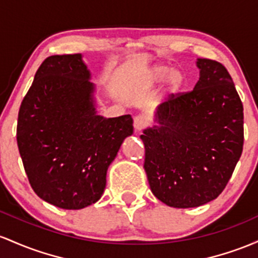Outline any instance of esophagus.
Returning <instances> with one entry per match:
<instances>
[{"label": "esophagus", "instance_id": "obj_1", "mask_svg": "<svg viewBox=\"0 0 258 258\" xmlns=\"http://www.w3.org/2000/svg\"><path fill=\"white\" fill-rule=\"evenodd\" d=\"M147 124H149V119H147V118L143 114H139L134 118V128L137 132L143 130L145 126L147 125Z\"/></svg>", "mask_w": 258, "mask_h": 258}]
</instances>
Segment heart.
<instances>
[{"mask_svg":"<svg viewBox=\"0 0 258 258\" xmlns=\"http://www.w3.org/2000/svg\"><path fill=\"white\" fill-rule=\"evenodd\" d=\"M170 68L167 66H156L155 68L151 71V77L152 82H161L163 78H166L167 73H169ZM185 84V75L180 69H173L170 72V75L168 76L167 79V89L170 92H176L180 90Z\"/></svg>","mask_w":258,"mask_h":258,"instance_id":"heart-1","label":"heart"}]
</instances>
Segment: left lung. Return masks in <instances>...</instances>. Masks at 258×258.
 <instances>
[{"label": "left lung", "instance_id": "left-lung-1", "mask_svg": "<svg viewBox=\"0 0 258 258\" xmlns=\"http://www.w3.org/2000/svg\"><path fill=\"white\" fill-rule=\"evenodd\" d=\"M192 91L169 95L158 106L160 125L144 130L147 180L153 195L175 208L217 199L244 145V108L225 67L199 58Z\"/></svg>", "mask_w": 258, "mask_h": 258}]
</instances>
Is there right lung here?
Returning a JSON list of instances; mask_svg holds the SVG:
<instances>
[{"label":"right lung","instance_id":"right-lung-1","mask_svg":"<svg viewBox=\"0 0 258 258\" xmlns=\"http://www.w3.org/2000/svg\"><path fill=\"white\" fill-rule=\"evenodd\" d=\"M90 77L80 53L47 57L19 108L17 143L29 183L64 210L100 200L107 169L134 129L130 114H96Z\"/></svg>","mask_w":258,"mask_h":258}]
</instances>
